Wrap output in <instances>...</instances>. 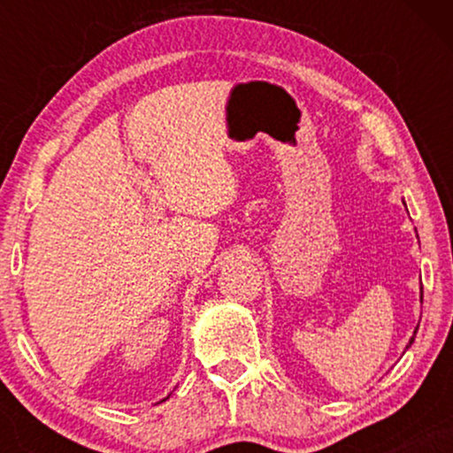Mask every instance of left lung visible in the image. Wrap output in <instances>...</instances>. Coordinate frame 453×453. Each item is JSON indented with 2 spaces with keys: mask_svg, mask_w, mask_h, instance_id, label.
I'll return each instance as SVG.
<instances>
[{
  "mask_svg": "<svg viewBox=\"0 0 453 453\" xmlns=\"http://www.w3.org/2000/svg\"><path fill=\"white\" fill-rule=\"evenodd\" d=\"M424 296V294H422ZM419 327V326H418ZM418 327H415V332H413V336H411V341H409V345H407V349H409V347L411 345H413V341H415V334H418Z\"/></svg>",
  "mask_w": 453,
  "mask_h": 453,
  "instance_id": "left-lung-1",
  "label": "left lung"
}]
</instances>
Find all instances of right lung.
I'll use <instances>...</instances> for the list:
<instances>
[{"instance_id":"right-lung-1","label":"right lung","mask_w":453,"mask_h":453,"mask_svg":"<svg viewBox=\"0 0 453 453\" xmlns=\"http://www.w3.org/2000/svg\"><path fill=\"white\" fill-rule=\"evenodd\" d=\"M164 400H165V398H164Z\"/></svg>"}]
</instances>
